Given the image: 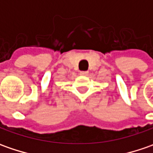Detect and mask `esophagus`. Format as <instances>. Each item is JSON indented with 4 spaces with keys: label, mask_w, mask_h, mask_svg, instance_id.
Listing matches in <instances>:
<instances>
[{
    "label": "esophagus",
    "mask_w": 153,
    "mask_h": 153,
    "mask_svg": "<svg viewBox=\"0 0 153 153\" xmlns=\"http://www.w3.org/2000/svg\"><path fill=\"white\" fill-rule=\"evenodd\" d=\"M88 74V71H80V75L82 76H87Z\"/></svg>",
    "instance_id": "esophagus-1"
}]
</instances>
